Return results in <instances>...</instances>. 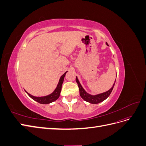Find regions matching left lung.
Wrapping results in <instances>:
<instances>
[{
	"label": "left lung",
	"mask_w": 146,
	"mask_h": 146,
	"mask_svg": "<svg viewBox=\"0 0 146 146\" xmlns=\"http://www.w3.org/2000/svg\"><path fill=\"white\" fill-rule=\"evenodd\" d=\"M107 45L108 46L107 43ZM115 82H116V80H115ZM76 82L78 84V86L79 88V91H80V95L81 96V98L84 100L88 102H90L91 104H99V103L101 102H102L107 99L108 97L110 95V94H111V92L113 89V87L114 86V84H115V82H114L112 88L108 91L103 92V93L99 94L98 95L92 96L90 94L87 93V92L85 91V90L83 89V87L81 85V84L80 83V82H79L77 77H76Z\"/></svg>",
	"instance_id": "8db88e82"
}]
</instances>
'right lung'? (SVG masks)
<instances>
[{
  "instance_id": "obj_1",
  "label": "right lung",
  "mask_w": 146,
  "mask_h": 146,
  "mask_svg": "<svg viewBox=\"0 0 146 146\" xmlns=\"http://www.w3.org/2000/svg\"><path fill=\"white\" fill-rule=\"evenodd\" d=\"M66 72L63 76H61V77L60 78L59 82L57 85V86L56 88V89L54 90V91L52 92V94L46 96H43V97H35V96H33L31 94H30L27 91H25L27 92V94L32 99H33L34 100L36 101L37 102L41 104H50L51 102H53L55 101L57 99H58L59 96L60 95V92L61 90V86H62V84L64 80V78L65 77V75L66 74Z\"/></svg>"
}]
</instances>
